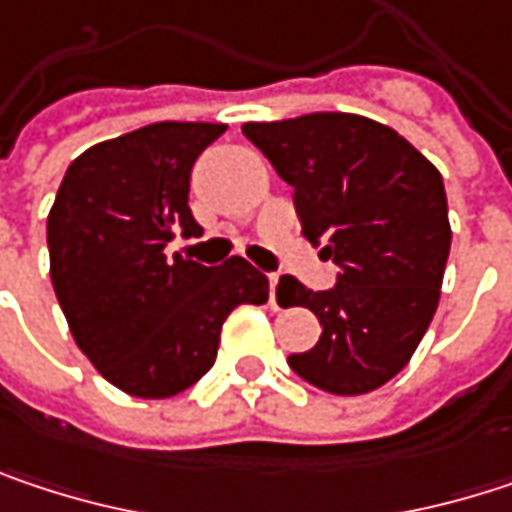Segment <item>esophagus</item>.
I'll list each match as a JSON object with an SVG mask.
<instances>
[{"label":"esophagus","mask_w":512,"mask_h":512,"mask_svg":"<svg viewBox=\"0 0 512 512\" xmlns=\"http://www.w3.org/2000/svg\"><path fill=\"white\" fill-rule=\"evenodd\" d=\"M275 287H278V275H269V302H272V308H278V302H275Z\"/></svg>","instance_id":"34e87169"}]
</instances>
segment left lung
I'll return each instance as SVG.
<instances>
[{"label":"left lung","instance_id":"obj_1","mask_svg":"<svg viewBox=\"0 0 512 512\" xmlns=\"http://www.w3.org/2000/svg\"><path fill=\"white\" fill-rule=\"evenodd\" d=\"M243 133L293 186L308 243H326L341 266L338 284L317 293L281 275L278 305H302L323 326L287 364L329 394L376 391L409 364L439 308L451 252L439 168L397 130L350 112L243 124Z\"/></svg>","mask_w":512,"mask_h":512}]
</instances>
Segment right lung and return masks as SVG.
I'll use <instances>...</instances> for the list:
<instances>
[{
	"instance_id": "add662e5",
	"label": "right lung",
	"mask_w": 512,
	"mask_h": 512,
	"mask_svg": "<svg viewBox=\"0 0 512 512\" xmlns=\"http://www.w3.org/2000/svg\"><path fill=\"white\" fill-rule=\"evenodd\" d=\"M225 124L159 121L79 154L47 219L50 278L70 335L115 388L162 400L216 361L237 305H263L269 281L243 257L201 266L165 246L201 225L189 174Z\"/></svg>"
}]
</instances>
